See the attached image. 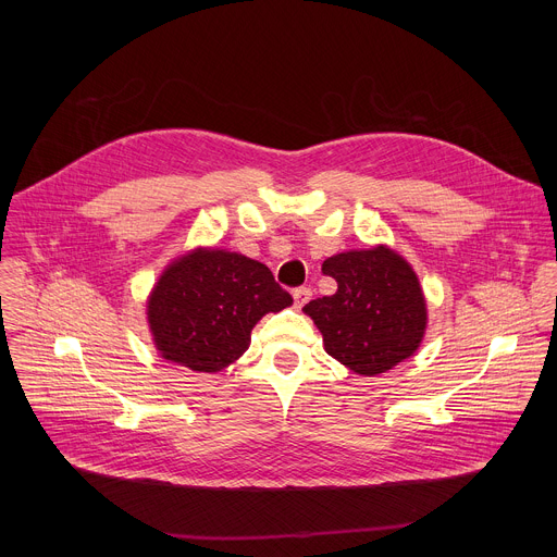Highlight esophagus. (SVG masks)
Returning a JSON list of instances; mask_svg holds the SVG:
<instances>
[{
	"mask_svg": "<svg viewBox=\"0 0 557 557\" xmlns=\"http://www.w3.org/2000/svg\"><path fill=\"white\" fill-rule=\"evenodd\" d=\"M312 297V290L310 288H306V286H301V288H295L293 290V299H295V306L297 308H301L304 304H308V299Z\"/></svg>",
	"mask_w": 557,
	"mask_h": 557,
	"instance_id": "obj_1",
	"label": "esophagus"
}]
</instances>
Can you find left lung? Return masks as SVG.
<instances>
[{"instance_id": "8db88e82", "label": "left lung", "mask_w": 557, "mask_h": 557, "mask_svg": "<svg viewBox=\"0 0 557 557\" xmlns=\"http://www.w3.org/2000/svg\"><path fill=\"white\" fill-rule=\"evenodd\" d=\"M322 273L337 293L317 297L304 312L320 329L324 348L357 374L374 376L412 357L423 342L428 306L412 267L379 245L329 258Z\"/></svg>"}]
</instances>
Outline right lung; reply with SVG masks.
Masks as SVG:
<instances>
[{"label": "right lung", "instance_id": "obj_1", "mask_svg": "<svg viewBox=\"0 0 557 557\" xmlns=\"http://www.w3.org/2000/svg\"><path fill=\"white\" fill-rule=\"evenodd\" d=\"M293 297L269 267L243 253L196 249L174 260L147 299V322L163 359L196 372H218L243 357L267 312Z\"/></svg>", "mask_w": 557, "mask_h": 557}]
</instances>
